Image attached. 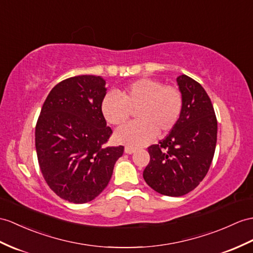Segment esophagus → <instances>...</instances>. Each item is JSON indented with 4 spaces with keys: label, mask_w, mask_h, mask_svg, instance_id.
<instances>
[{
    "label": "esophagus",
    "mask_w": 253,
    "mask_h": 253,
    "mask_svg": "<svg viewBox=\"0 0 253 253\" xmlns=\"http://www.w3.org/2000/svg\"><path fill=\"white\" fill-rule=\"evenodd\" d=\"M135 150H136V148L130 147V146H126V147L125 148V152L127 153V155H132V153L135 152Z\"/></svg>",
    "instance_id": "obj_1"
}]
</instances>
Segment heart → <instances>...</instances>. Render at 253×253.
I'll return each mask as SVG.
<instances>
[{
    "label": "heart",
    "instance_id": "heart-1",
    "mask_svg": "<svg viewBox=\"0 0 253 253\" xmlns=\"http://www.w3.org/2000/svg\"><path fill=\"white\" fill-rule=\"evenodd\" d=\"M102 114L113 126L126 122L136 110L137 121L121 126L115 139L127 146H143L175 126L182 109L181 92L173 85H164L157 79L144 77L118 92L108 93L102 101Z\"/></svg>",
    "mask_w": 253,
    "mask_h": 253
}]
</instances>
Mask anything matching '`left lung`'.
<instances>
[{"instance_id": "left-lung-1", "label": "left lung", "mask_w": 253, "mask_h": 253, "mask_svg": "<svg viewBox=\"0 0 253 253\" xmlns=\"http://www.w3.org/2000/svg\"><path fill=\"white\" fill-rule=\"evenodd\" d=\"M182 109L175 126L158 145L148 148L150 162L144 179L158 193L181 196L204 179L217 144V118L202 85L187 75L177 77Z\"/></svg>"}]
</instances>
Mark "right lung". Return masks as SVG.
<instances>
[{"label":"right lung","mask_w":253,"mask_h":253,"mask_svg":"<svg viewBox=\"0 0 253 253\" xmlns=\"http://www.w3.org/2000/svg\"><path fill=\"white\" fill-rule=\"evenodd\" d=\"M106 91L101 76L67 78L52 88L36 123L42 174L55 194L75 204L101 194L125 150L103 146L113 133L101 109Z\"/></svg>","instance_id":"add662e5"}]
</instances>
